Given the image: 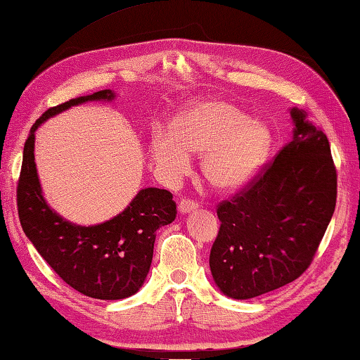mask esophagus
<instances>
[{
    "label": "esophagus",
    "mask_w": 360,
    "mask_h": 360,
    "mask_svg": "<svg viewBox=\"0 0 360 360\" xmlns=\"http://www.w3.org/2000/svg\"><path fill=\"white\" fill-rule=\"evenodd\" d=\"M196 209H198V202L191 201V199H181L180 204H179L180 214H188V212L196 210Z\"/></svg>",
    "instance_id": "34e87169"
}]
</instances>
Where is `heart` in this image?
<instances>
[{
    "label": "heart",
    "mask_w": 360,
    "mask_h": 360,
    "mask_svg": "<svg viewBox=\"0 0 360 360\" xmlns=\"http://www.w3.org/2000/svg\"><path fill=\"white\" fill-rule=\"evenodd\" d=\"M271 148V132L260 121L225 102L191 107L151 140V158L167 180L184 175L191 153L202 155V172L219 190H238L257 175Z\"/></svg>",
    "instance_id": "obj_1"
}]
</instances>
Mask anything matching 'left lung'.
Wrapping results in <instances>:
<instances>
[{
  "label": "left lung",
  "instance_id": "obj_1",
  "mask_svg": "<svg viewBox=\"0 0 360 360\" xmlns=\"http://www.w3.org/2000/svg\"><path fill=\"white\" fill-rule=\"evenodd\" d=\"M293 139L243 191L219 204L210 250L215 284L247 300L290 284L313 262L337 204L327 135L292 108Z\"/></svg>",
  "mask_w": 360,
  "mask_h": 360
}]
</instances>
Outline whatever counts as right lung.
<instances>
[{"mask_svg":"<svg viewBox=\"0 0 360 360\" xmlns=\"http://www.w3.org/2000/svg\"><path fill=\"white\" fill-rule=\"evenodd\" d=\"M113 98V91L103 89L44 111L32 126L23 146L17 185L20 225L34 249L70 287L97 300L127 298L143 285L151 266L156 231L176 217L172 193L143 188L111 220L92 226L75 225L56 214L43 196L34 164V132L49 117L75 105Z\"/></svg>","mask_w":360,"mask_h":360,"instance_id":"right-lung-1","label":"right lung"}]
</instances>
